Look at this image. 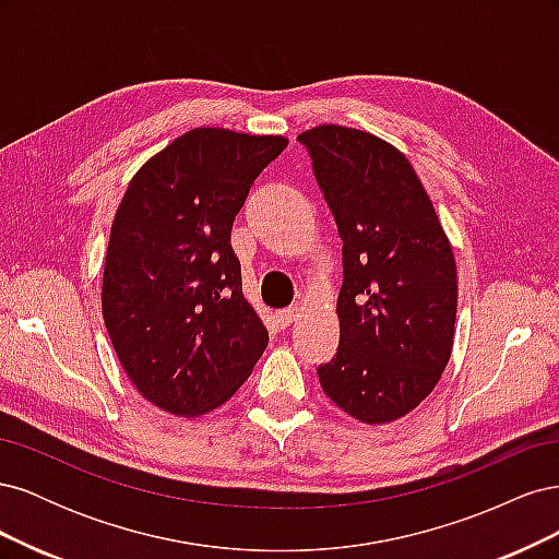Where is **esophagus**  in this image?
<instances>
[{"instance_id": "34e87169", "label": "esophagus", "mask_w": 559, "mask_h": 559, "mask_svg": "<svg viewBox=\"0 0 559 559\" xmlns=\"http://www.w3.org/2000/svg\"><path fill=\"white\" fill-rule=\"evenodd\" d=\"M298 312H300V308L298 306H292V308H284V310H280L277 312V321L282 326H289L292 321L298 317Z\"/></svg>"}]
</instances>
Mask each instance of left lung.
<instances>
[{"mask_svg": "<svg viewBox=\"0 0 559 559\" xmlns=\"http://www.w3.org/2000/svg\"><path fill=\"white\" fill-rule=\"evenodd\" d=\"M343 240L341 345L317 368L324 394L366 425L408 415L450 361L456 267L413 165L364 130L298 134Z\"/></svg>", "mask_w": 559, "mask_h": 559, "instance_id": "obj_1", "label": "left lung"}]
</instances>
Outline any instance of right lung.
<instances>
[{
    "mask_svg": "<svg viewBox=\"0 0 559 559\" xmlns=\"http://www.w3.org/2000/svg\"><path fill=\"white\" fill-rule=\"evenodd\" d=\"M286 144L277 134L195 128L142 165L116 210L105 324L132 384L167 413L218 408L267 345L242 296L230 230Z\"/></svg>",
    "mask_w": 559,
    "mask_h": 559,
    "instance_id": "obj_1",
    "label": "right lung"
}]
</instances>
